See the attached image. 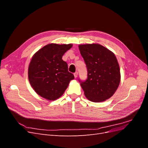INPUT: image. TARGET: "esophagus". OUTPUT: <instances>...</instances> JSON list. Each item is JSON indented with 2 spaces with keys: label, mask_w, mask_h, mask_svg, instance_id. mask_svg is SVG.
I'll return each instance as SVG.
<instances>
[{
  "label": "esophagus",
  "mask_w": 148,
  "mask_h": 148,
  "mask_svg": "<svg viewBox=\"0 0 148 148\" xmlns=\"http://www.w3.org/2000/svg\"><path fill=\"white\" fill-rule=\"evenodd\" d=\"M74 77H75V78H77L78 77V72H75L74 73Z\"/></svg>",
  "instance_id": "34e87169"
}]
</instances>
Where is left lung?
<instances>
[{
  "label": "left lung",
  "instance_id": "obj_1",
  "mask_svg": "<svg viewBox=\"0 0 148 148\" xmlns=\"http://www.w3.org/2000/svg\"><path fill=\"white\" fill-rule=\"evenodd\" d=\"M86 65L88 78L80 85L88 100L105 101L114 95L120 82V67L114 53L99 44L79 45Z\"/></svg>",
  "mask_w": 148,
  "mask_h": 148
}]
</instances>
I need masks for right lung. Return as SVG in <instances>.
I'll return each mask as SVG.
<instances>
[{
  "instance_id": "right-lung-1",
  "label": "right lung",
  "mask_w": 148,
  "mask_h": 148,
  "mask_svg": "<svg viewBox=\"0 0 148 148\" xmlns=\"http://www.w3.org/2000/svg\"><path fill=\"white\" fill-rule=\"evenodd\" d=\"M72 44H49L33 55L28 67V79L38 95L49 101L63 95L74 75L68 71V65L62 60Z\"/></svg>"
}]
</instances>
